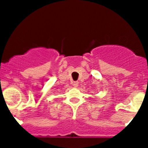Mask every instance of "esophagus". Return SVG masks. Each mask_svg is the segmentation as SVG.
Returning a JSON list of instances; mask_svg holds the SVG:
<instances>
[{
	"instance_id": "34e87169",
	"label": "esophagus",
	"mask_w": 148,
	"mask_h": 148,
	"mask_svg": "<svg viewBox=\"0 0 148 148\" xmlns=\"http://www.w3.org/2000/svg\"><path fill=\"white\" fill-rule=\"evenodd\" d=\"M73 86L74 87H77L78 86V82H74L73 83Z\"/></svg>"
}]
</instances>
